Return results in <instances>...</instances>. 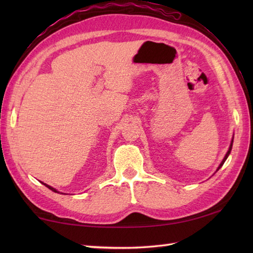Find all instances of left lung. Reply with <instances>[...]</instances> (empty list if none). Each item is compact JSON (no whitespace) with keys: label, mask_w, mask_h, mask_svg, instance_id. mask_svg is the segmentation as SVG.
<instances>
[{"label":"left lung","mask_w":253,"mask_h":253,"mask_svg":"<svg viewBox=\"0 0 253 253\" xmlns=\"http://www.w3.org/2000/svg\"><path fill=\"white\" fill-rule=\"evenodd\" d=\"M232 147H233V140H232V143H230V147H229V149H228V151H227V153H226V155H225V158L223 159V161H222V163L219 164V166H218V169H217V170L222 168L223 166V164H224V162L225 161H226V159L228 158V155H229V153H230V150H232Z\"/></svg>","instance_id":"8db88e82"}]
</instances>
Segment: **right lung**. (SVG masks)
<instances>
[{
  "label": "right lung",
  "mask_w": 253,
  "mask_h": 253,
  "mask_svg": "<svg viewBox=\"0 0 253 253\" xmlns=\"http://www.w3.org/2000/svg\"><path fill=\"white\" fill-rule=\"evenodd\" d=\"M42 184H43L44 186H46V187H47V188H49V189H51L52 191H54V192H58L57 190H55V189H54V188H52L51 186H49V185H46V184H44V182H42Z\"/></svg>",
  "instance_id": "right-lung-1"
}]
</instances>
